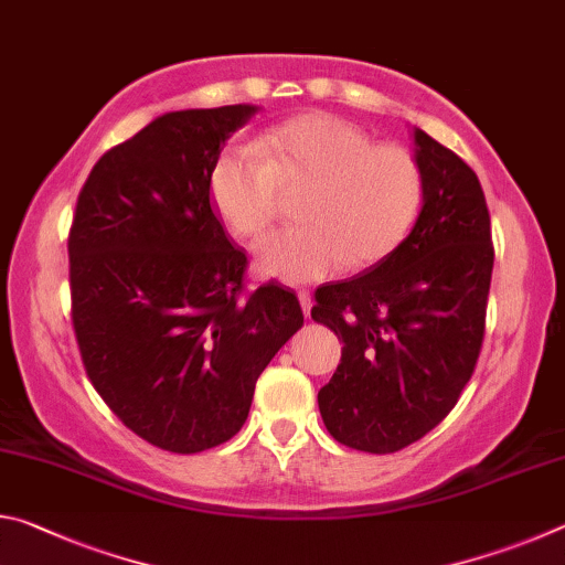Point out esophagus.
I'll return each instance as SVG.
<instances>
[{
  "label": "esophagus",
  "mask_w": 565,
  "mask_h": 565,
  "mask_svg": "<svg viewBox=\"0 0 565 565\" xmlns=\"http://www.w3.org/2000/svg\"><path fill=\"white\" fill-rule=\"evenodd\" d=\"M296 296H299V303H301V309H303V313H306V317H309V313H311V294L309 291H306V289H301L299 294H296Z\"/></svg>",
  "instance_id": "34e87169"
}]
</instances>
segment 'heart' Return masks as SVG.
Masks as SVG:
<instances>
[{
    "label": "heart",
    "mask_w": 565,
    "mask_h": 565,
    "mask_svg": "<svg viewBox=\"0 0 565 565\" xmlns=\"http://www.w3.org/2000/svg\"><path fill=\"white\" fill-rule=\"evenodd\" d=\"M281 189H306L299 218L256 246V271L286 284L319 281L343 264L366 269L394 252L424 204V171L401 145H374L356 124L303 114L232 147L212 169L214 204L238 236L279 216Z\"/></svg>",
    "instance_id": "1"
}]
</instances>
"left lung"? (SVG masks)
I'll return each instance as SVG.
<instances>
[{"label":"left lung","mask_w":565,"mask_h":565,"mask_svg":"<svg viewBox=\"0 0 565 565\" xmlns=\"http://www.w3.org/2000/svg\"><path fill=\"white\" fill-rule=\"evenodd\" d=\"M424 206L386 259L317 291L311 319L343 341L319 411L339 444L394 454L456 406L486 331L493 244L476 171L414 129Z\"/></svg>","instance_id":"obj_1"}]
</instances>
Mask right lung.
I'll return each instance as SVG.
<instances>
[{
	"instance_id": "1",
	"label": "right lung",
	"mask_w": 565,
	"mask_h": 565,
	"mask_svg": "<svg viewBox=\"0 0 565 565\" xmlns=\"http://www.w3.org/2000/svg\"><path fill=\"white\" fill-rule=\"evenodd\" d=\"M254 104L161 114L109 149L76 199L72 323L87 376L134 434L199 454L238 434L254 386L303 327L296 294L244 296L246 256L209 199Z\"/></svg>"
}]
</instances>
